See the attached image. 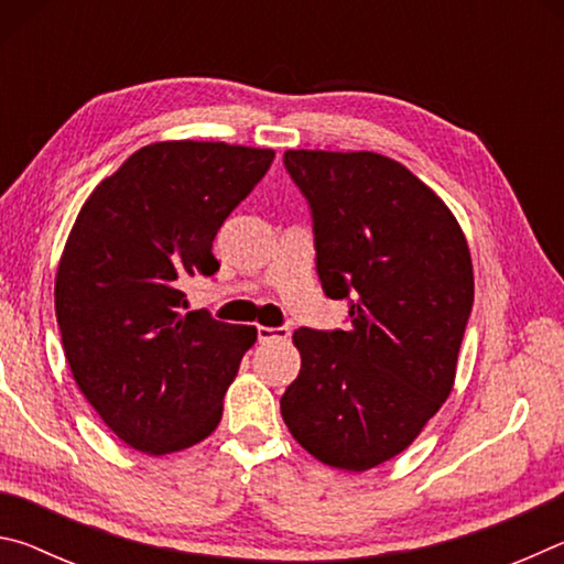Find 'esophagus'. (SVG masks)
Instances as JSON below:
<instances>
[{"mask_svg": "<svg viewBox=\"0 0 564 564\" xmlns=\"http://www.w3.org/2000/svg\"><path fill=\"white\" fill-rule=\"evenodd\" d=\"M291 338V330L281 326V328H265L259 326V340L261 343H273V340H289Z\"/></svg>", "mask_w": 564, "mask_h": 564, "instance_id": "34e87169", "label": "esophagus"}]
</instances>
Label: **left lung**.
I'll use <instances>...</instances> for the list:
<instances>
[{
  "instance_id": "1",
  "label": "left lung",
  "mask_w": 564,
  "mask_h": 564,
  "mask_svg": "<svg viewBox=\"0 0 564 564\" xmlns=\"http://www.w3.org/2000/svg\"><path fill=\"white\" fill-rule=\"evenodd\" d=\"M308 198L318 279L348 299V330L299 328L301 373L281 398L316 460L370 470L415 441L455 383L470 318V248L451 208L373 151H285Z\"/></svg>"
}]
</instances>
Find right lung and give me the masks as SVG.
Segmentation results:
<instances>
[{
	"mask_svg": "<svg viewBox=\"0 0 564 564\" xmlns=\"http://www.w3.org/2000/svg\"><path fill=\"white\" fill-rule=\"evenodd\" d=\"M273 156L224 141H156L76 216L54 281L64 356L84 398L133 451H186L221 423L259 333L186 311L181 285L218 271V228Z\"/></svg>",
	"mask_w": 564,
	"mask_h": 564,
	"instance_id": "1",
	"label": "right lung"
}]
</instances>
